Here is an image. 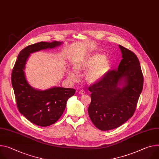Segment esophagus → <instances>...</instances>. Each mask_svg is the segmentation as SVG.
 Returning a JSON list of instances; mask_svg holds the SVG:
<instances>
[{"label": "esophagus", "mask_w": 159, "mask_h": 159, "mask_svg": "<svg viewBox=\"0 0 159 159\" xmlns=\"http://www.w3.org/2000/svg\"><path fill=\"white\" fill-rule=\"evenodd\" d=\"M85 93V92L84 90H80V91H79V94H81V95L84 94Z\"/></svg>", "instance_id": "1"}]
</instances>
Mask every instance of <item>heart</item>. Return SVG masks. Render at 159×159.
Returning a JSON list of instances; mask_svg holds the SVG:
<instances>
[{"label": "heart", "mask_w": 159, "mask_h": 159, "mask_svg": "<svg viewBox=\"0 0 159 159\" xmlns=\"http://www.w3.org/2000/svg\"><path fill=\"white\" fill-rule=\"evenodd\" d=\"M111 61L105 57V55L96 53L80 61H75L73 67L77 72H86L85 79L88 84H94L102 81L111 68ZM68 77L71 80H75L78 75L74 70L68 69L66 71Z\"/></svg>", "instance_id": "obj_1"}]
</instances>
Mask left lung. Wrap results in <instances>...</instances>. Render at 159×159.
Returning a JSON list of instances; mask_svg holds the SVG:
<instances>
[{"mask_svg":"<svg viewBox=\"0 0 159 159\" xmlns=\"http://www.w3.org/2000/svg\"><path fill=\"white\" fill-rule=\"evenodd\" d=\"M122 60L99 82L91 85L89 117L102 131L119 127L131 118L143 90V76L136 55L119 45Z\"/></svg>","mask_w":159,"mask_h":159,"instance_id":"1","label":"left lung"}]
</instances>
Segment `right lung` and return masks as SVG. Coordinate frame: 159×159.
Masks as SVG:
<instances>
[{
  "label": "right lung",
  "instance_id": "right-lung-1",
  "mask_svg": "<svg viewBox=\"0 0 159 159\" xmlns=\"http://www.w3.org/2000/svg\"><path fill=\"white\" fill-rule=\"evenodd\" d=\"M62 44L60 41L40 42L26 47L19 53L12 70L11 82L19 111L39 126L47 127L58 120L63 113L67 100L75 93V90L61 87L44 91L34 89L26 79L25 65L30 54L53 49Z\"/></svg>",
  "mask_w": 159,
  "mask_h": 159
}]
</instances>
